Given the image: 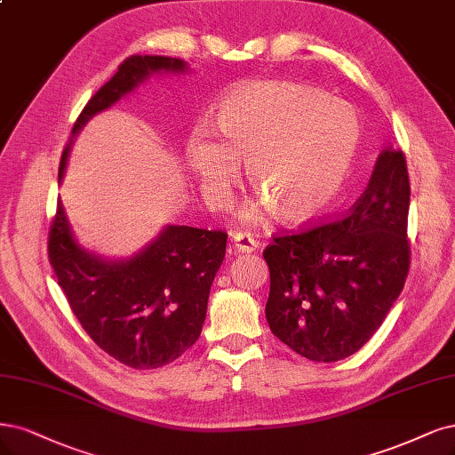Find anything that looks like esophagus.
Here are the masks:
<instances>
[{"mask_svg":"<svg viewBox=\"0 0 455 455\" xmlns=\"http://www.w3.org/2000/svg\"><path fill=\"white\" fill-rule=\"evenodd\" d=\"M231 239H233V248H235V252H239V254H250V252H256L258 243H256L252 237H250V235L237 231V233H233V235H231Z\"/></svg>","mask_w":455,"mask_h":455,"instance_id":"esophagus-1","label":"esophagus"}]
</instances>
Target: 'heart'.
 I'll return each instance as SVG.
<instances>
[{
  "label": "heart",
  "mask_w": 455,
  "mask_h": 455,
  "mask_svg": "<svg viewBox=\"0 0 455 455\" xmlns=\"http://www.w3.org/2000/svg\"><path fill=\"white\" fill-rule=\"evenodd\" d=\"M362 140V120L348 103L305 84L254 81L224 93L212 126L196 124L184 158L212 201L224 197L246 160V179L276 220L303 224L337 201ZM244 216L254 222L261 211Z\"/></svg>",
  "instance_id": "1"
}]
</instances>
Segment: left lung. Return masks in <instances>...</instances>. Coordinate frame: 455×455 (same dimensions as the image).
<instances>
[{"label": "left lung", "instance_id": "1", "mask_svg": "<svg viewBox=\"0 0 455 455\" xmlns=\"http://www.w3.org/2000/svg\"><path fill=\"white\" fill-rule=\"evenodd\" d=\"M409 205L404 154L387 147L347 216L273 237L263 250L273 335L310 362H339L362 348L409 275Z\"/></svg>", "mask_w": 455, "mask_h": 455}]
</instances>
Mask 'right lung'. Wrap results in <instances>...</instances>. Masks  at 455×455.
Returning a JSON list of instances; mask_svg holds the SVG:
<instances>
[{
  "label": "right lung",
  "instance_id": "1",
  "mask_svg": "<svg viewBox=\"0 0 455 455\" xmlns=\"http://www.w3.org/2000/svg\"><path fill=\"white\" fill-rule=\"evenodd\" d=\"M186 69V61L179 58H126L111 81L86 103L71 137L148 76ZM71 143L73 139L61 154L58 180L64 177ZM226 243L224 231L167 226L135 256L103 259L75 241L58 199L49 231V259L73 315L90 339L132 369H158L175 362L199 339Z\"/></svg>",
  "mask_w": 455,
  "mask_h": 455
}]
</instances>
